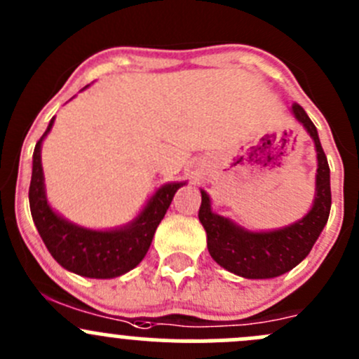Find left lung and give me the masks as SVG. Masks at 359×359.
Listing matches in <instances>:
<instances>
[{"label": "left lung", "mask_w": 359, "mask_h": 359, "mask_svg": "<svg viewBox=\"0 0 359 359\" xmlns=\"http://www.w3.org/2000/svg\"><path fill=\"white\" fill-rule=\"evenodd\" d=\"M292 112L297 121L302 123L316 147V193L313 208L307 212V215L281 229L253 233L236 226L226 217L213 213L208 194L201 189V206L198 217L206 231V247L210 255L224 269L248 280L281 276L302 262L309 255L330 215V168L318 137V130L299 104H293Z\"/></svg>", "instance_id": "obj_1"}]
</instances>
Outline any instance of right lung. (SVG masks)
I'll list each match as a JSON object with an SVG mask.
<instances>
[{"label": "right lung", "mask_w": 359, "mask_h": 359, "mask_svg": "<svg viewBox=\"0 0 359 359\" xmlns=\"http://www.w3.org/2000/svg\"><path fill=\"white\" fill-rule=\"evenodd\" d=\"M86 88V86H85ZM38 140L32 154V175L29 186V206L34 226L53 259L71 273L85 278L121 276L146 257L154 233L165 217L177 189L186 182H170L151 196L142 212L126 226L109 231H95L76 226L60 217L48 205L45 193V177L41 166V144L53 126Z\"/></svg>", "instance_id": "add662e5"}]
</instances>
